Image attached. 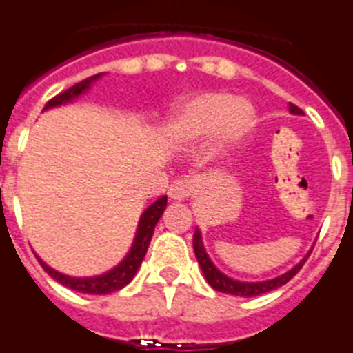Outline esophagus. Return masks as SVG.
Masks as SVG:
<instances>
[{"instance_id":"esophagus-1","label":"esophagus","mask_w":353,"mask_h":353,"mask_svg":"<svg viewBox=\"0 0 353 353\" xmlns=\"http://www.w3.org/2000/svg\"><path fill=\"white\" fill-rule=\"evenodd\" d=\"M188 195H190V183L186 179L174 181L172 185H170V188H168V197L176 202L185 201Z\"/></svg>"}]
</instances>
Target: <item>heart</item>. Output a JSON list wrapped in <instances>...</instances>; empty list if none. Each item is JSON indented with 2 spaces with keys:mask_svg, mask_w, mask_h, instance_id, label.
<instances>
[{
  "mask_svg": "<svg viewBox=\"0 0 353 353\" xmlns=\"http://www.w3.org/2000/svg\"><path fill=\"white\" fill-rule=\"evenodd\" d=\"M254 117L249 101L228 92H202L176 110L168 133L179 143L206 142L216 134L223 147H231L252 130Z\"/></svg>",
  "mask_w": 353,
  "mask_h": 353,
  "instance_id": "heart-1",
  "label": "heart"
}]
</instances>
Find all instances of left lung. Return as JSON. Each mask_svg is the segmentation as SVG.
<instances>
[{
    "mask_svg": "<svg viewBox=\"0 0 353 353\" xmlns=\"http://www.w3.org/2000/svg\"><path fill=\"white\" fill-rule=\"evenodd\" d=\"M290 112L293 115H302V110L295 104L290 103ZM194 250H195V257H197L199 265H201L202 274L206 277V281L210 283V286L213 290L220 291V293H228V295H234V296H257V295H263V293H268L272 290H277V288L284 286L288 281L295 277L296 274L300 272V268L304 266V263L307 261L309 252L307 256L295 265L290 272L286 274L279 275L275 279H270V281H263V283H241V281H234V279L228 277L225 274H222L216 266L213 265V261L210 259V256L206 254V249H204V243H202V236L199 229H195L194 232Z\"/></svg>",
    "mask_w": 353,
    "mask_h": 353,
    "instance_id": "8db88e82",
    "label": "left lung"
}]
</instances>
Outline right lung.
I'll return each mask as SVG.
<instances>
[{"instance_id":"right-lung-1","label":"right lung","mask_w":353,"mask_h":353,"mask_svg":"<svg viewBox=\"0 0 353 353\" xmlns=\"http://www.w3.org/2000/svg\"><path fill=\"white\" fill-rule=\"evenodd\" d=\"M103 74L90 76V78L79 81V83L72 85L70 88L63 90L62 94L54 96L53 99H49L48 104L44 106V110L54 108V106H60V104L70 103L72 99L79 97L81 94L90 88V85L99 79ZM165 208H167V197H159L158 201L152 202L151 206L147 208L145 211L140 216L139 229H137V234H134L133 245H131L128 256L119 263L117 266L110 272L103 275H96V277H70V275L60 274L57 270H53L51 266L46 265L41 257L37 256L39 263H41L42 268L48 272L54 281H58L63 286L70 288V290L79 291V293H88V295H106V293H113V291H119L125 286V284L131 283V279L134 277V274L139 272L140 265H142L143 257H145L147 249H149V243H151V238L154 234V228L158 220L161 219Z\"/></svg>"}]
</instances>
